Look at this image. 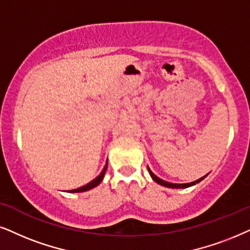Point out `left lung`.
<instances>
[{
  "label": "left lung",
  "mask_w": 250,
  "mask_h": 250,
  "mask_svg": "<svg viewBox=\"0 0 250 250\" xmlns=\"http://www.w3.org/2000/svg\"><path fill=\"white\" fill-rule=\"evenodd\" d=\"M148 171H149V175H151V177H152L153 179H154V182H156V183H158V184H160V185L167 186V188H189V186L197 184V183L201 182L202 179H204L205 177H207V175H206V176H204V177L199 178V179H197V181H195V182H192V183H186V184H172V183H168V182L164 181V179L159 178L158 176H155L154 174H153V172L151 171V169H149V168H148Z\"/></svg>",
  "instance_id": "1"
}]
</instances>
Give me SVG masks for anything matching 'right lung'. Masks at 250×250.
<instances>
[{
  "mask_svg": "<svg viewBox=\"0 0 250 250\" xmlns=\"http://www.w3.org/2000/svg\"><path fill=\"white\" fill-rule=\"evenodd\" d=\"M106 169H107V164H106V166H105V168L103 169V171H102V174L98 176V177H96L94 181L92 182H90V183H88V184L86 185H84V186H82V188H76V189H71V191H68V192H73V193H75V192H84V191H88V189H91V188H96V186H97L99 183H101L102 181H103V178H104V175H105V171H106Z\"/></svg>",
  "mask_w": 250,
  "mask_h": 250,
  "instance_id": "right-lung-1",
  "label": "right lung"
}]
</instances>
